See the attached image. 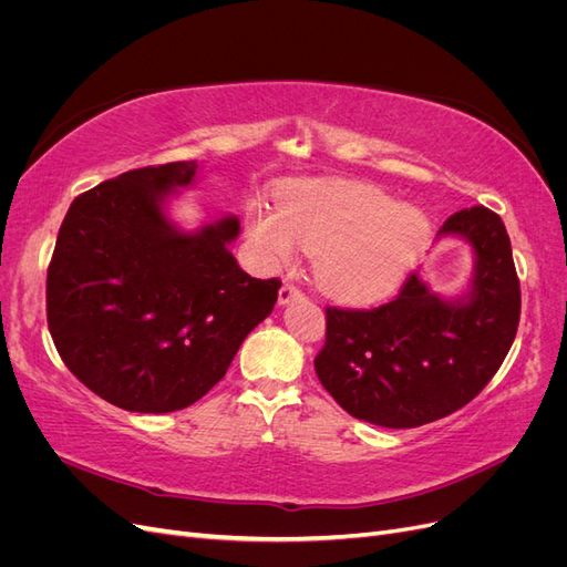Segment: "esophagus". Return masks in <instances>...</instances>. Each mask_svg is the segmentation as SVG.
I'll list each match as a JSON object with an SVG mask.
<instances>
[{
	"instance_id": "1",
	"label": "esophagus",
	"mask_w": 567,
	"mask_h": 567,
	"mask_svg": "<svg viewBox=\"0 0 567 567\" xmlns=\"http://www.w3.org/2000/svg\"><path fill=\"white\" fill-rule=\"evenodd\" d=\"M300 298H302V290L298 286H293V284H284L281 286V290H279V305H288V302L300 300Z\"/></svg>"
}]
</instances>
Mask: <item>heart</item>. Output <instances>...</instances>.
Masks as SVG:
<instances>
[{"label": "heart", "mask_w": 567, "mask_h": 567, "mask_svg": "<svg viewBox=\"0 0 567 567\" xmlns=\"http://www.w3.org/2000/svg\"><path fill=\"white\" fill-rule=\"evenodd\" d=\"M246 221L255 246L274 267L293 260L298 246L317 252L319 286L350 305L390 296L427 234L421 210L357 182L298 186L284 194L279 210L252 205Z\"/></svg>", "instance_id": "heart-1"}]
</instances>
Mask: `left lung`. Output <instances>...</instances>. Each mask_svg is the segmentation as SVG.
I'll return each instance as SVG.
<instances>
[{
	"mask_svg": "<svg viewBox=\"0 0 567 567\" xmlns=\"http://www.w3.org/2000/svg\"><path fill=\"white\" fill-rule=\"evenodd\" d=\"M442 236L473 246L471 290L431 293L419 274L373 310L326 307V342L315 359L321 385L359 421L416 427L454 414L506 359L520 321V281L502 217L485 205L458 210Z\"/></svg>",
	"mask_w": 567,
	"mask_h": 567,
	"instance_id": "8db88e82",
	"label": "left lung"
}]
</instances>
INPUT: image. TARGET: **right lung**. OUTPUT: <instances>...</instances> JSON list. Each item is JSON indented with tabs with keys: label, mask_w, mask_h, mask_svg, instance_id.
<instances>
[{
	"label": "right lung",
	"mask_w": 567,
	"mask_h": 567,
	"mask_svg": "<svg viewBox=\"0 0 567 567\" xmlns=\"http://www.w3.org/2000/svg\"><path fill=\"white\" fill-rule=\"evenodd\" d=\"M196 169L148 165L80 194L47 269V323L63 364L140 414L198 402L279 298V279H252L229 252L236 217L194 234L167 219L165 196Z\"/></svg>",
	"instance_id": "add662e5"
}]
</instances>
